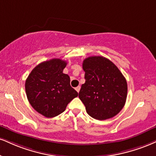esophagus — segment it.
I'll return each instance as SVG.
<instances>
[{"label":"esophagus","mask_w":156,"mask_h":156,"mask_svg":"<svg viewBox=\"0 0 156 156\" xmlns=\"http://www.w3.org/2000/svg\"><path fill=\"white\" fill-rule=\"evenodd\" d=\"M80 86H77V87L76 88V91L77 92H79V91H80Z\"/></svg>","instance_id":"esophagus-1"}]
</instances>
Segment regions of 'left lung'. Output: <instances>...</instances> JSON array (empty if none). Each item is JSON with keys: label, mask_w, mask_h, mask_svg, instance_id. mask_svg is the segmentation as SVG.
<instances>
[{"label": "left lung", "mask_w": 156, "mask_h": 156, "mask_svg": "<svg viewBox=\"0 0 156 156\" xmlns=\"http://www.w3.org/2000/svg\"><path fill=\"white\" fill-rule=\"evenodd\" d=\"M83 69L86 81L78 97L87 113L99 121L114 117L126 100L128 89L124 76L115 64L101 56L84 59Z\"/></svg>", "instance_id": "1"}]
</instances>
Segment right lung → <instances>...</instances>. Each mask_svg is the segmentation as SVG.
I'll return each instance as SVG.
<instances>
[{
  "mask_svg": "<svg viewBox=\"0 0 156 156\" xmlns=\"http://www.w3.org/2000/svg\"><path fill=\"white\" fill-rule=\"evenodd\" d=\"M66 65V62L60 59L43 62L31 71L25 81L30 104L46 118L61 114L78 97V92L71 87L70 77L63 73Z\"/></svg>",
  "mask_w": 156,
  "mask_h": 156,
  "instance_id": "obj_1",
  "label": "right lung"
}]
</instances>
